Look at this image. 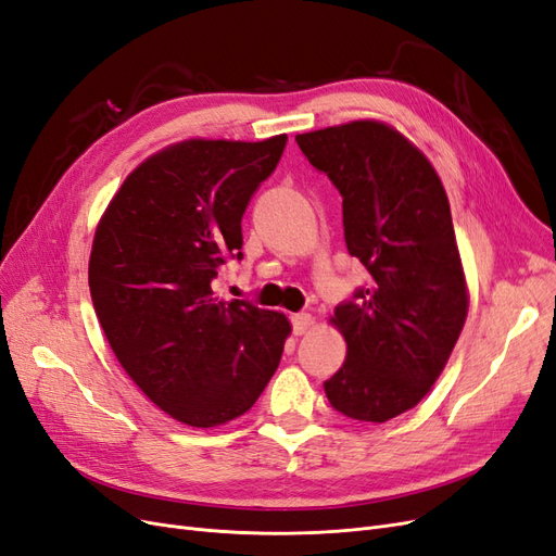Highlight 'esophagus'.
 I'll return each mask as SVG.
<instances>
[{"label":"esophagus","instance_id":"1","mask_svg":"<svg viewBox=\"0 0 556 556\" xmlns=\"http://www.w3.org/2000/svg\"><path fill=\"white\" fill-rule=\"evenodd\" d=\"M313 327V315L311 313H296L292 315V329L296 336L306 333Z\"/></svg>","mask_w":556,"mask_h":556}]
</instances>
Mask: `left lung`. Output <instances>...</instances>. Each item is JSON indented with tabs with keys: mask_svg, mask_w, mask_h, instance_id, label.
<instances>
[{
	"mask_svg": "<svg viewBox=\"0 0 556 556\" xmlns=\"http://www.w3.org/2000/svg\"><path fill=\"white\" fill-rule=\"evenodd\" d=\"M296 143L339 188L348 252L371 274L329 317L348 355L325 394L345 417L380 425L427 396L466 323L450 201L422 150L387 123L352 121Z\"/></svg>",
	"mask_w": 556,
	"mask_h": 556,
	"instance_id": "obj_1",
	"label": "left lung"
}]
</instances>
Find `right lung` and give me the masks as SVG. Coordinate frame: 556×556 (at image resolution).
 <instances>
[{"instance_id": "add662e5", "label": "right lung", "mask_w": 556, "mask_h": 556, "mask_svg": "<svg viewBox=\"0 0 556 556\" xmlns=\"http://www.w3.org/2000/svg\"><path fill=\"white\" fill-rule=\"evenodd\" d=\"M285 143L288 134L166 146L97 225L88 280L99 325L134 384L188 427L248 413L292 333L282 313L213 292L225 260H241V217Z\"/></svg>"}]
</instances>
